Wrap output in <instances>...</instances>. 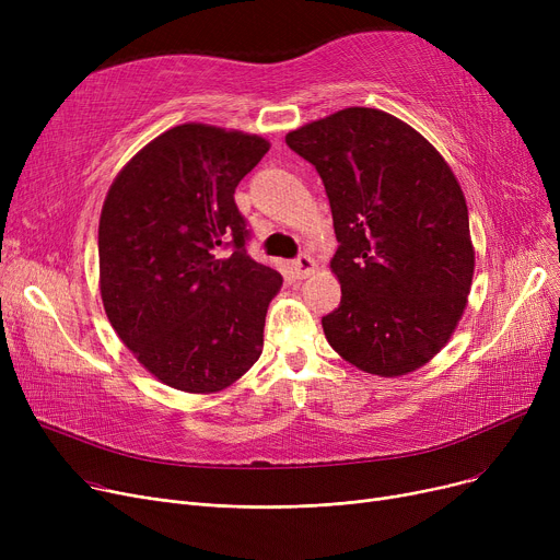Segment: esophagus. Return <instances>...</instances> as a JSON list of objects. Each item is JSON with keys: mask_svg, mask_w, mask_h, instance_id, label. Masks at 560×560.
I'll use <instances>...</instances> for the list:
<instances>
[{"mask_svg": "<svg viewBox=\"0 0 560 560\" xmlns=\"http://www.w3.org/2000/svg\"><path fill=\"white\" fill-rule=\"evenodd\" d=\"M292 268H295V275H298L300 279H306V277L315 275L317 262H315V258H311L308 254H302L300 258L292 260Z\"/></svg>", "mask_w": 560, "mask_h": 560, "instance_id": "34e87169", "label": "esophagus"}]
</instances>
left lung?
Masks as SVG:
<instances>
[{
  "label": "left lung",
  "instance_id": "8db88e82",
  "mask_svg": "<svg viewBox=\"0 0 560 560\" xmlns=\"http://www.w3.org/2000/svg\"><path fill=\"white\" fill-rule=\"evenodd\" d=\"M325 184L340 243L331 272L340 306L322 317L338 354L401 376L443 349L475 277L467 203L452 167L399 117L342 108L285 136Z\"/></svg>",
  "mask_w": 560,
  "mask_h": 560
}]
</instances>
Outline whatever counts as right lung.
Returning <instances> with one entry per match:
<instances>
[{
	"mask_svg": "<svg viewBox=\"0 0 560 560\" xmlns=\"http://www.w3.org/2000/svg\"><path fill=\"white\" fill-rule=\"evenodd\" d=\"M268 150L256 133L186 122L147 142L106 192L104 311L138 363L170 388L220 393L260 357L265 313L283 279L245 252L233 192Z\"/></svg>",
	"mask_w": 560,
	"mask_h": 560,
	"instance_id": "1",
	"label": "right lung"
}]
</instances>
